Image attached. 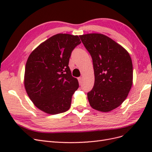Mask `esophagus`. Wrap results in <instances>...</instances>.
Here are the masks:
<instances>
[{
  "label": "esophagus",
  "mask_w": 152,
  "mask_h": 152,
  "mask_svg": "<svg viewBox=\"0 0 152 152\" xmlns=\"http://www.w3.org/2000/svg\"><path fill=\"white\" fill-rule=\"evenodd\" d=\"M78 80H79V84L81 85L82 83V77H79V79H78Z\"/></svg>",
  "instance_id": "34e87169"
}]
</instances>
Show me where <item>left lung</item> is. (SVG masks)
Returning a JSON list of instances; mask_svg holds the SVG:
<instances>
[{"mask_svg":"<svg viewBox=\"0 0 152 152\" xmlns=\"http://www.w3.org/2000/svg\"><path fill=\"white\" fill-rule=\"evenodd\" d=\"M93 59L94 84L87 93L91 107L108 112L127 98L132 84V63L127 50L108 37L100 34L80 35Z\"/></svg>","mask_w":152,"mask_h":152,"instance_id":"obj_1","label":"left lung"}]
</instances>
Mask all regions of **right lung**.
Wrapping results in <instances>:
<instances>
[{
	"label": "right lung",
	"instance_id": "obj_1",
	"mask_svg": "<svg viewBox=\"0 0 152 152\" xmlns=\"http://www.w3.org/2000/svg\"><path fill=\"white\" fill-rule=\"evenodd\" d=\"M80 43L77 35L59 34L30 54L25 66V87L31 102L42 111L55 115L70 108L79 82L72 75L69 59Z\"/></svg>",
	"mask_w": 152,
	"mask_h": 152
}]
</instances>
